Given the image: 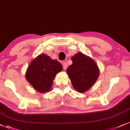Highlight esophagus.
Masks as SVG:
<instances>
[{"label": "esophagus", "instance_id": "1", "mask_svg": "<svg viewBox=\"0 0 130 130\" xmlns=\"http://www.w3.org/2000/svg\"><path fill=\"white\" fill-rule=\"evenodd\" d=\"M62 66H63V68L64 70H66V69L67 68V67H68V64L67 63V62H62Z\"/></svg>", "mask_w": 130, "mask_h": 130}]
</instances>
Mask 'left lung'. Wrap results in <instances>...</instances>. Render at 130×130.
<instances>
[{"mask_svg":"<svg viewBox=\"0 0 130 130\" xmlns=\"http://www.w3.org/2000/svg\"><path fill=\"white\" fill-rule=\"evenodd\" d=\"M72 64L67 70L74 89L80 93L87 91L99 75L98 65L90 58L79 52L72 57Z\"/></svg>","mask_w":130,"mask_h":130,"instance_id":"8db88e82","label":"left lung"}]
</instances>
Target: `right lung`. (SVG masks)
Returning <instances> with one entry per match:
<instances>
[{
  "label": "right lung",
  "instance_id": "add662e5",
  "mask_svg": "<svg viewBox=\"0 0 130 130\" xmlns=\"http://www.w3.org/2000/svg\"><path fill=\"white\" fill-rule=\"evenodd\" d=\"M62 70L60 62L46 55H40L30 64L26 72L27 81L36 90L47 92L52 86L53 79Z\"/></svg>",
  "mask_w": 130,
  "mask_h": 130
}]
</instances>
